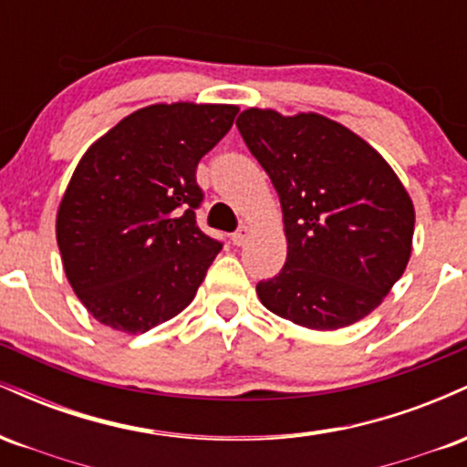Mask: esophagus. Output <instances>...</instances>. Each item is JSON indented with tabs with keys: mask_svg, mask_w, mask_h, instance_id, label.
<instances>
[{
	"mask_svg": "<svg viewBox=\"0 0 467 467\" xmlns=\"http://www.w3.org/2000/svg\"><path fill=\"white\" fill-rule=\"evenodd\" d=\"M248 239H250V228L248 226H241L237 233L233 234V244L234 245H244Z\"/></svg>",
	"mask_w": 467,
	"mask_h": 467,
	"instance_id": "1",
	"label": "esophagus"
}]
</instances>
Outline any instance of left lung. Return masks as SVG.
<instances>
[{"mask_svg": "<svg viewBox=\"0 0 467 467\" xmlns=\"http://www.w3.org/2000/svg\"><path fill=\"white\" fill-rule=\"evenodd\" d=\"M237 127L275 184L285 226V265L256 285L264 307L316 331L362 320L409 265V191L371 144L327 116L250 107Z\"/></svg>", "mask_w": 467, "mask_h": 467, "instance_id": "1", "label": "left lung"}]
</instances>
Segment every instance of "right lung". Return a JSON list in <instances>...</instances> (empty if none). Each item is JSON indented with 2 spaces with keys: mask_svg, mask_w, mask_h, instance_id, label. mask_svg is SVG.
Instances as JSON below:
<instances>
[{
  "mask_svg": "<svg viewBox=\"0 0 467 467\" xmlns=\"http://www.w3.org/2000/svg\"><path fill=\"white\" fill-rule=\"evenodd\" d=\"M237 105L158 103L100 136L57 211V244L78 301L99 323L144 334L186 309L222 250L197 228L200 160Z\"/></svg>",
  "mask_w": 467,
  "mask_h": 467,
  "instance_id": "add662e5",
  "label": "right lung"
}]
</instances>
